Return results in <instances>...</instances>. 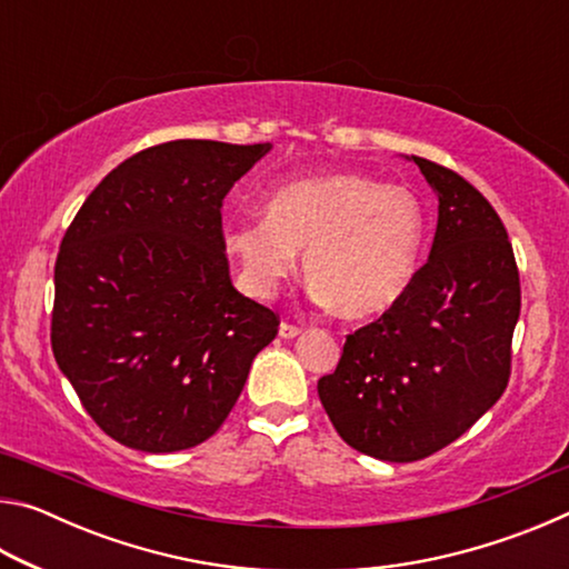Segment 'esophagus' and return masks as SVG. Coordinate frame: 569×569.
Segmentation results:
<instances>
[{"label":"esophagus","mask_w":569,"mask_h":569,"mask_svg":"<svg viewBox=\"0 0 569 569\" xmlns=\"http://www.w3.org/2000/svg\"><path fill=\"white\" fill-rule=\"evenodd\" d=\"M301 331H303L301 326H296V323H288V321H283V323H281V329H278V333H281L283 339H296V336L301 333Z\"/></svg>","instance_id":"esophagus-1"}]
</instances>
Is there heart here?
<instances>
[{
	"instance_id": "obj_1",
	"label": "heart",
	"mask_w": 569,
	"mask_h": 569,
	"mask_svg": "<svg viewBox=\"0 0 569 569\" xmlns=\"http://www.w3.org/2000/svg\"><path fill=\"white\" fill-rule=\"evenodd\" d=\"M423 236L417 192L363 172H326L276 188L263 220L228 226L226 248L256 296H271L303 250L313 296L346 319H366L407 293Z\"/></svg>"
}]
</instances>
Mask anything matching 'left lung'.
I'll return each instance as SVG.
<instances>
[{
    "mask_svg": "<svg viewBox=\"0 0 569 569\" xmlns=\"http://www.w3.org/2000/svg\"><path fill=\"white\" fill-rule=\"evenodd\" d=\"M439 198L429 261L397 303L346 336L319 399L346 445L419 461L457 441L502 397L522 306L502 218L459 172L411 156Z\"/></svg>",
    "mask_w": 569,
    "mask_h": 569,
    "instance_id": "1",
    "label": "left lung"
}]
</instances>
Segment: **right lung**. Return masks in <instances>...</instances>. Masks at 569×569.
Segmentation results:
<instances>
[{"mask_svg": "<svg viewBox=\"0 0 569 569\" xmlns=\"http://www.w3.org/2000/svg\"><path fill=\"white\" fill-rule=\"evenodd\" d=\"M271 142L170 140L104 176L54 263L52 353L84 411L120 445H203L278 333L230 283L220 208Z\"/></svg>", "mask_w": 569, "mask_h": 569, "instance_id": "right-lung-1", "label": "right lung"}]
</instances>
